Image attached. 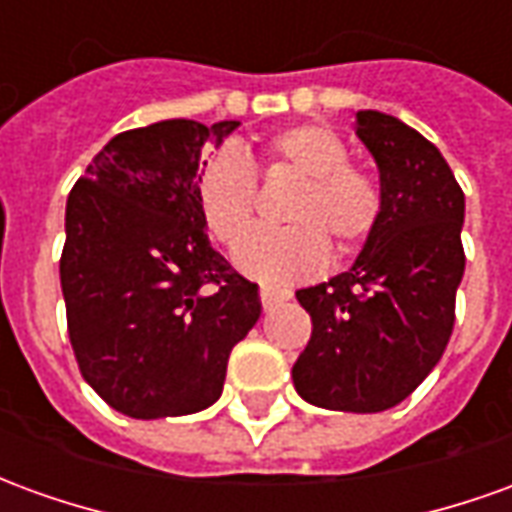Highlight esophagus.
<instances>
[{
  "label": "esophagus",
  "mask_w": 512,
  "mask_h": 512,
  "mask_svg": "<svg viewBox=\"0 0 512 512\" xmlns=\"http://www.w3.org/2000/svg\"><path fill=\"white\" fill-rule=\"evenodd\" d=\"M288 299H290L288 290L268 288V285H263V288H260V301H263V307H266V310H271V307H277L279 301H288Z\"/></svg>",
  "instance_id": "34e87169"
}]
</instances>
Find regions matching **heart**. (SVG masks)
I'll use <instances>...</instances> for the list:
<instances>
[{
    "instance_id": "obj_1",
    "label": "heart",
    "mask_w": 512,
    "mask_h": 512,
    "mask_svg": "<svg viewBox=\"0 0 512 512\" xmlns=\"http://www.w3.org/2000/svg\"><path fill=\"white\" fill-rule=\"evenodd\" d=\"M271 167L296 172L301 186L290 197L288 227L255 230L235 252L238 268L268 285H293L321 274L329 241L337 255H354L376 233L384 213V186L370 167L348 158L334 128L301 123L266 142ZM197 205L211 235L235 246L255 222L257 175L235 147H219L200 169Z\"/></svg>"
}]
</instances>
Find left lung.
<instances>
[{"label": "left lung", "instance_id": "1", "mask_svg": "<svg viewBox=\"0 0 512 512\" xmlns=\"http://www.w3.org/2000/svg\"><path fill=\"white\" fill-rule=\"evenodd\" d=\"M384 213L356 263L296 299L312 334L293 365L307 403L373 414L406 400L439 365L461 285L463 191L439 147L381 112H359Z\"/></svg>", "mask_w": 512, "mask_h": 512}]
</instances>
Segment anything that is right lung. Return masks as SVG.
Segmentation results:
<instances>
[{
	"label": "right lung",
	"mask_w": 512,
	"mask_h": 512,
	"mask_svg": "<svg viewBox=\"0 0 512 512\" xmlns=\"http://www.w3.org/2000/svg\"><path fill=\"white\" fill-rule=\"evenodd\" d=\"M238 120H161L117 134L73 183L60 282L87 384L134 419L219 400L235 343L260 318L257 285L208 241L202 145Z\"/></svg>",
	"instance_id": "obj_1"
}]
</instances>
